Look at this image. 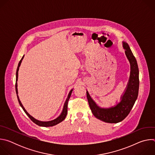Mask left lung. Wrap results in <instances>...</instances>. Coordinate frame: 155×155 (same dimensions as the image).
<instances>
[{
    "mask_svg": "<svg viewBox=\"0 0 155 155\" xmlns=\"http://www.w3.org/2000/svg\"><path fill=\"white\" fill-rule=\"evenodd\" d=\"M123 47L130 65V72L127 86L121 97L120 102L111 107L101 108L96 104L86 91L87 101L93 114L96 118L105 123H117L123 121L130 112L138 96L139 71L137 61L126 42L123 41Z\"/></svg>",
    "mask_w": 155,
    "mask_h": 155,
    "instance_id": "1",
    "label": "left lung"
}]
</instances>
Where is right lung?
<instances>
[{
	"label": "right lung",
	"instance_id": "1",
	"mask_svg": "<svg viewBox=\"0 0 155 155\" xmlns=\"http://www.w3.org/2000/svg\"><path fill=\"white\" fill-rule=\"evenodd\" d=\"M24 56H23V58H21V59L20 60L19 64H18V68H17V70H16V84H15V89H16V94H17V97H18V102H19V104L20 105V106L22 107V108L23 109V110L25 111V112L26 114V115L29 117V118L34 123H35L36 124H37L38 126H43V127H50V126H55L58 124H59V123H61V121H62L66 117V115H67L68 114V101L69 100V98L71 96V94H72V92L73 91V89L71 90L68 94V96L67 97V99H66L65 100V102L64 103V107H63V109H62V111L61 112V114H60V115L57 117L56 119L53 120H51V121H39V120H37L36 119H35L34 117H32L31 115H30L28 112L26 111V110H25V107H23V104H21L19 99V97H18V88H17V86H18V84H17V81H18V71H19V68L20 67V65H21V63L22 62V60L24 58Z\"/></svg>",
	"mask_w": 155,
	"mask_h": 155
}]
</instances>
